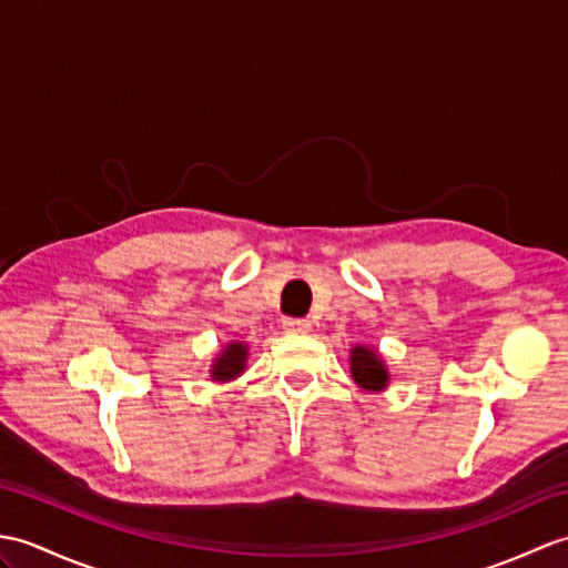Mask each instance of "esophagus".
<instances>
[{
    "mask_svg": "<svg viewBox=\"0 0 568 568\" xmlns=\"http://www.w3.org/2000/svg\"><path fill=\"white\" fill-rule=\"evenodd\" d=\"M283 328H285V332H290V334H307L310 328H312V324L307 320H285Z\"/></svg>",
    "mask_w": 568,
    "mask_h": 568,
    "instance_id": "esophagus-1",
    "label": "esophagus"
}]
</instances>
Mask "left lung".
<instances>
[{
    "label": "left lung",
    "mask_w": 568,
    "mask_h": 568,
    "mask_svg": "<svg viewBox=\"0 0 568 568\" xmlns=\"http://www.w3.org/2000/svg\"><path fill=\"white\" fill-rule=\"evenodd\" d=\"M348 365H351L353 382L363 392L379 394L389 387V377H392L389 367L377 348L365 346V344H353Z\"/></svg>",
    "instance_id": "1"
}]
</instances>
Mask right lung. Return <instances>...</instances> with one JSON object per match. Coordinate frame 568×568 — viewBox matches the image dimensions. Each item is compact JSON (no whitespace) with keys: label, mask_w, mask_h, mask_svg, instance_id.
Wrapping results in <instances>:
<instances>
[{"label":"right lung","mask_w":568,"mask_h":568,"mask_svg":"<svg viewBox=\"0 0 568 568\" xmlns=\"http://www.w3.org/2000/svg\"><path fill=\"white\" fill-rule=\"evenodd\" d=\"M248 361V344L244 341H230L217 353L213 363H210V382L217 385H227V382L240 377L246 371Z\"/></svg>","instance_id":"add662e5"}]
</instances>
